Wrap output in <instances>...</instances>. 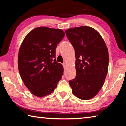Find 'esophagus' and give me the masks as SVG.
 <instances>
[{
    "mask_svg": "<svg viewBox=\"0 0 126 126\" xmlns=\"http://www.w3.org/2000/svg\"><path fill=\"white\" fill-rule=\"evenodd\" d=\"M63 65L64 68H65L66 66H67V63H63Z\"/></svg>",
    "mask_w": 126,
    "mask_h": 126,
    "instance_id": "esophagus-1",
    "label": "esophagus"
}]
</instances>
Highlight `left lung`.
<instances>
[{"label": "left lung", "mask_w": 126, "mask_h": 126, "mask_svg": "<svg viewBox=\"0 0 126 126\" xmlns=\"http://www.w3.org/2000/svg\"><path fill=\"white\" fill-rule=\"evenodd\" d=\"M75 50L76 78L69 80L72 93L78 98L89 100L101 90L108 72V49L102 36L88 26L65 31Z\"/></svg>", "instance_id": "8db88e82"}]
</instances>
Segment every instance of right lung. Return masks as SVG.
Segmentation results:
<instances>
[{
  "mask_svg": "<svg viewBox=\"0 0 126 126\" xmlns=\"http://www.w3.org/2000/svg\"><path fill=\"white\" fill-rule=\"evenodd\" d=\"M65 35L62 29L40 27L25 36L19 50L18 69L23 82L38 97L50 94L63 74L55 59L57 44Z\"/></svg>",
  "mask_w": 126,
  "mask_h": 126,
  "instance_id": "add662e5",
  "label": "right lung"
}]
</instances>
